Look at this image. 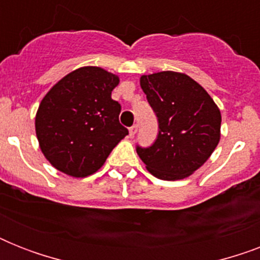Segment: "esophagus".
<instances>
[{"label": "esophagus", "mask_w": 260, "mask_h": 260, "mask_svg": "<svg viewBox=\"0 0 260 260\" xmlns=\"http://www.w3.org/2000/svg\"><path fill=\"white\" fill-rule=\"evenodd\" d=\"M136 132H138V124H134V125L129 128V136H131V138H134Z\"/></svg>", "instance_id": "esophagus-1"}]
</instances>
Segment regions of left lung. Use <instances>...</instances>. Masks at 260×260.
Wrapping results in <instances>:
<instances>
[{
	"label": "left lung",
	"instance_id": "8db88e82",
	"mask_svg": "<svg viewBox=\"0 0 260 260\" xmlns=\"http://www.w3.org/2000/svg\"><path fill=\"white\" fill-rule=\"evenodd\" d=\"M140 86L158 117L159 132L152 146L136 147L138 155L159 179L189 177L220 142V109L200 83L182 73L142 75Z\"/></svg>",
	"mask_w": 260,
	"mask_h": 260
}]
</instances>
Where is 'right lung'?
<instances>
[{"instance_id":"1","label":"right lung","mask_w":260,"mask_h":260,"mask_svg":"<svg viewBox=\"0 0 260 260\" xmlns=\"http://www.w3.org/2000/svg\"><path fill=\"white\" fill-rule=\"evenodd\" d=\"M118 82L117 75L86 66L44 95L35 128L40 150L56 170L75 178L91 175L128 135L118 121L121 105L112 100Z\"/></svg>"}]
</instances>
